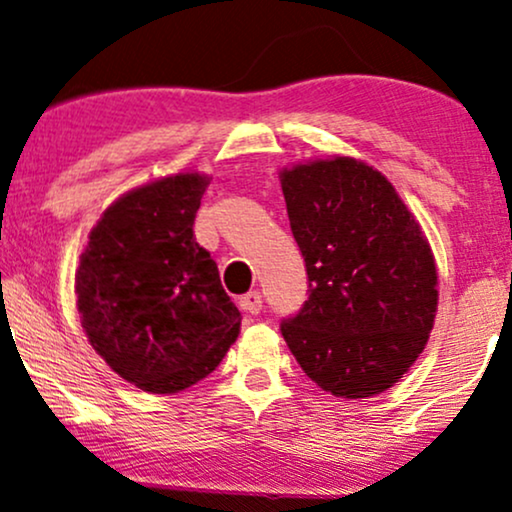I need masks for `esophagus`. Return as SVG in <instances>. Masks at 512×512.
Instances as JSON below:
<instances>
[{
  "label": "esophagus",
  "mask_w": 512,
  "mask_h": 512,
  "mask_svg": "<svg viewBox=\"0 0 512 512\" xmlns=\"http://www.w3.org/2000/svg\"><path fill=\"white\" fill-rule=\"evenodd\" d=\"M238 306H241L245 313H260L262 311V295L257 290H250L248 295L241 297Z\"/></svg>",
  "instance_id": "obj_1"
}]
</instances>
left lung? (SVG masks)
Instances as JSON below:
<instances>
[{
  "mask_svg": "<svg viewBox=\"0 0 512 512\" xmlns=\"http://www.w3.org/2000/svg\"><path fill=\"white\" fill-rule=\"evenodd\" d=\"M309 299L281 325L306 377L358 400L414 365L438 313V269L417 217L386 175L353 156L281 168Z\"/></svg>",
  "mask_w": 512,
  "mask_h": 512,
  "instance_id": "8db88e82",
  "label": "left lung"
}]
</instances>
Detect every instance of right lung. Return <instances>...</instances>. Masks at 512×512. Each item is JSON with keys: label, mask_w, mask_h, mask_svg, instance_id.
Returning <instances> with one entry per match:
<instances>
[{"label": "right lung", "mask_w": 512, "mask_h": 512, "mask_svg": "<svg viewBox=\"0 0 512 512\" xmlns=\"http://www.w3.org/2000/svg\"><path fill=\"white\" fill-rule=\"evenodd\" d=\"M208 182L180 170L121 194L79 255L74 295L88 342L147 393L185 391L208 377L241 332L217 264L194 238Z\"/></svg>", "instance_id": "right-lung-1"}]
</instances>
